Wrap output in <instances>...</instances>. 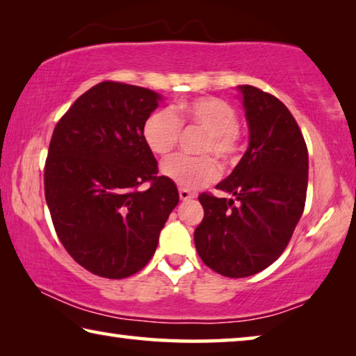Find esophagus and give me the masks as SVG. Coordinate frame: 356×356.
I'll return each instance as SVG.
<instances>
[{
	"label": "esophagus",
	"mask_w": 356,
	"mask_h": 356,
	"mask_svg": "<svg viewBox=\"0 0 356 356\" xmlns=\"http://www.w3.org/2000/svg\"><path fill=\"white\" fill-rule=\"evenodd\" d=\"M196 195L195 193H191L190 190H185V188H179V197L182 201H188V200H193Z\"/></svg>",
	"instance_id": "obj_1"
}]
</instances>
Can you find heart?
Returning a JSON list of instances; mask_svg holds the SVG:
<instances>
[{
	"instance_id": "obj_1",
	"label": "heart",
	"mask_w": 356,
	"mask_h": 356,
	"mask_svg": "<svg viewBox=\"0 0 356 356\" xmlns=\"http://www.w3.org/2000/svg\"><path fill=\"white\" fill-rule=\"evenodd\" d=\"M180 125L196 127L206 134L200 146V154L204 156L174 155L161 163V174L180 188H201L218 177V165L207 154H213L222 165H232L238 160L242 150L238 116L227 102L200 97L182 102L172 110L154 111L143 125L144 143L155 155L166 156L176 147Z\"/></svg>"
}]
</instances>
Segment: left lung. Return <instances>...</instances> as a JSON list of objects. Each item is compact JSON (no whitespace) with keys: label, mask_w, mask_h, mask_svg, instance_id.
I'll list each match as a JSON object with an SVG mask.
<instances>
[{"label":"left lung","mask_w":356,"mask_h":356,"mask_svg":"<svg viewBox=\"0 0 356 356\" xmlns=\"http://www.w3.org/2000/svg\"><path fill=\"white\" fill-rule=\"evenodd\" d=\"M250 144L216 188L234 200L200 195L204 218L195 231L202 262L222 276L256 275L278 259L305 210L308 149L297 120L272 94L237 88Z\"/></svg>","instance_id":"1"}]
</instances>
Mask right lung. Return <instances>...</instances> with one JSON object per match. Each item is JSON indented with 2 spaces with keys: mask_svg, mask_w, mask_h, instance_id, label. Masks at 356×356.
<instances>
[{
  "mask_svg": "<svg viewBox=\"0 0 356 356\" xmlns=\"http://www.w3.org/2000/svg\"><path fill=\"white\" fill-rule=\"evenodd\" d=\"M161 95L102 81L59 119L45 161V200L74 261L110 280L135 275L154 256L177 186L156 176L143 125ZM150 181L147 191L137 186Z\"/></svg>",
  "mask_w": 356,
  "mask_h": 356,
  "instance_id": "obj_1",
  "label": "right lung"
}]
</instances>
